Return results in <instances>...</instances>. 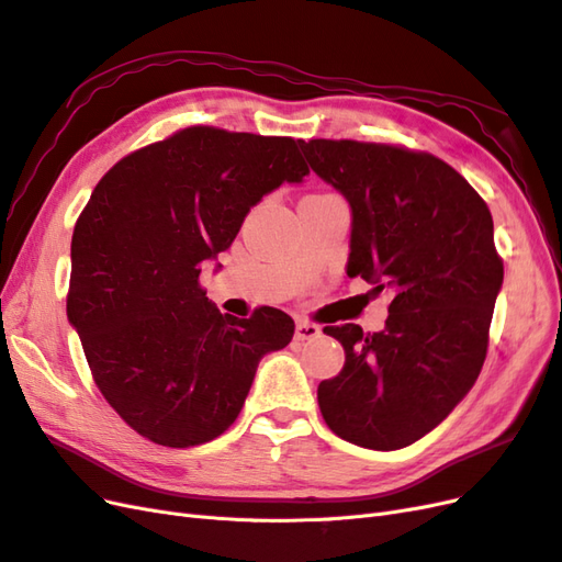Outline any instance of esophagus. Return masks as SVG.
<instances>
[{
  "label": "esophagus",
  "instance_id": "obj_1",
  "mask_svg": "<svg viewBox=\"0 0 562 562\" xmlns=\"http://www.w3.org/2000/svg\"><path fill=\"white\" fill-rule=\"evenodd\" d=\"M321 335V328L316 326V323H310V321H297L295 323V339H316Z\"/></svg>",
  "mask_w": 562,
  "mask_h": 562
}]
</instances>
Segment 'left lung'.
Returning a JSON list of instances; mask_svg holds the SVG:
<instances>
[{
    "label": "left lung",
    "instance_id": "1",
    "mask_svg": "<svg viewBox=\"0 0 562 562\" xmlns=\"http://www.w3.org/2000/svg\"><path fill=\"white\" fill-rule=\"evenodd\" d=\"M300 147L351 206L347 274L394 295L380 333L323 328L345 347V368L318 384L321 415L353 446L405 448L452 413L483 368L504 279L490 209L429 151L326 138Z\"/></svg>",
    "mask_w": 562,
    "mask_h": 562
}]
</instances>
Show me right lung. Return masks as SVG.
I'll use <instances>...</instances> for the list:
<instances>
[{
    "instance_id": "add662e5",
    "label": "right lung",
    "mask_w": 562,
    "mask_h": 562,
    "mask_svg": "<svg viewBox=\"0 0 562 562\" xmlns=\"http://www.w3.org/2000/svg\"><path fill=\"white\" fill-rule=\"evenodd\" d=\"M297 140L187 126L119 159L77 217L67 318L100 394L133 431L192 448L239 417L267 351L295 323L220 314L199 283L250 206L310 176Z\"/></svg>"
}]
</instances>
